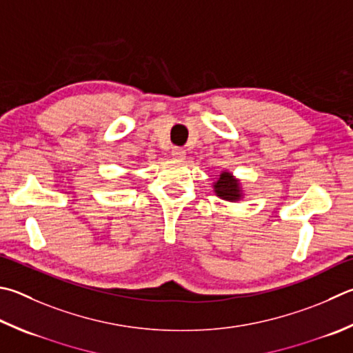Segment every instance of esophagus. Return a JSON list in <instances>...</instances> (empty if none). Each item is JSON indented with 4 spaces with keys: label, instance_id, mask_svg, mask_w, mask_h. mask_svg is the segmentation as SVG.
Returning a JSON list of instances; mask_svg holds the SVG:
<instances>
[{
    "label": "esophagus",
    "instance_id": "obj_1",
    "mask_svg": "<svg viewBox=\"0 0 353 353\" xmlns=\"http://www.w3.org/2000/svg\"><path fill=\"white\" fill-rule=\"evenodd\" d=\"M171 156L177 159V160H183L185 159V150L181 148V146H174V148L171 150Z\"/></svg>",
    "mask_w": 353,
    "mask_h": 353
}]
</instances>
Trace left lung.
Instances as JSON below:
<instances>
[{"mask_svg":"<svg viewBox=\"0 0 353 353\" xmlns=\"http://www.w3.org/2000/svg\"><path fill=\"white\" fill-rule=\"evenodd\" d=\"M214 191L216 194L225 199V201H236L239 199V187H238V181L230 176V172H222L221 177L217 179V182L214 183Z\"/></svg>","mask_w":353,"mask_h":353,"instance_id":"8db88e82","label":"left lung"}]
</instances>
